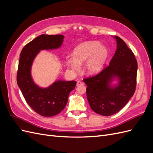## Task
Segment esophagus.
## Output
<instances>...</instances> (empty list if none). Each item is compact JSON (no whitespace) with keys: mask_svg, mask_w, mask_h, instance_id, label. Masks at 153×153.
<instances>
[{"mask_svg":"<svg viewBox=\"0 0 153 153\" xmlns=\"http://www.w3.org/2000/svg\"><path fill=\"white\" fill-rule=\"evenodd\" d=\"M76 85H84V83L81 81H78L76 83Z\"/></svg>","mask_w":153,"mask_h":153,"instance_id":"34e87169","label":"esophagus"}]
</instances>
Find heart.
<instances>
[{
  "label": "heart",
  "mask_w": 153,
  "mask_h": 153,
  "mask_svg": "<svg viewBox=\"0 0 153 153\" xmlns=\"http://www.w3.org/2000/svg\"><path fill=\"white\" fill-rule=\"evenodd\" d=\"M108 50L98 41H87L78 46L73 51V57H67V66L74 71H78L80 66L86 62L85 71L89 75L99 73L108 57Z\"/></svg>",
  "instance_id": "b5f03b06"
}]
</instances>
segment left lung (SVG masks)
Here are the masks:
<instances>
[{"mask_svg":"<svg viewBox=\"0 0 153 153\" xmlns=\"http://www.w3.org/2000/svg\"><path fill=\"white\" fill-rule=\"evenodd\" d=\"M117 50L109 65L98 75L84 78L87 98L91 109L103 116L119 112L133 96L137 84V61L131 49L118 36ZM115 86L110 85L114 78Z\"/></svg>","mask_w":153,"mask_h":153,"instance_id":"obj_1","label":"left lung"}]
</instances>
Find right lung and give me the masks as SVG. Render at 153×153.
<instances>
[{"mask_svg": "<svg viewBox=\"0 0 153 153\" xmlns=\"http://www.w3.org/2000/svg\"><path fill=\"white\" fill-rule=\"evenodd\" d=\"M64 36L42 34L27 43L22 49L18 62L16 80L25 101L36 113L52 117L65 108L70 92L75 88L76 81L57 80L47 88H41L31 76V66L37 55L43 50L59 48Z\"/></svg>", "mask_w": 153, "mask_h": 153, "instance_id": "add662e5", "label": "right lung"}]
</instances>
